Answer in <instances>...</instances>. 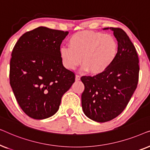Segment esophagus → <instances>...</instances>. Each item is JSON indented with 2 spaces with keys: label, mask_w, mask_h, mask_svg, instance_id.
<instances>
[{
  "label": "esophagus",
  "mask_w": 150,
  "mask_h": 150,
  "mask_svg": "<svg viewBox=\"0 0 150 150\" xmlns=\"http://www.w3.org/2000/svg\"><path fill=\"white\" fill-rule=\"evenodd\" d=\"M80 79H81V76H80L79 74L76 75V81H80Z\"/></svg>",
  "instance_id": "obj_1"
}]
</instances>
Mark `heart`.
Segmentation results:
<instances>
[{"instance_id":"1","label":"heart","mask_w":150,"mask_h":150,"mask_svg":"<svg viewBox=\"0 0 150 150\" xmlns=\"http://www.w3.org/2000/svg\"><path fill=\"white\" fill-rule=\"evenodd\" d=\"M68 47L60 50V58L64 67L74 69L82 61L83 70H89L93 74L106 71L118 53V44L114 37L89 30L73 34L69 39Z\"/></svg>"}]
</instances>
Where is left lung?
Returning a JSON list of instances; mask_svg holds the SVG:
<instances>
[{"instance_id": "1", "label": "left lung", "mask_w": 150, "mask_h": 150, "mask_svg": "<svg viewBox=\"0 0 150 150\" xmlns=\"http://www.w3.org/2000/svg\"><path fill=\"white\" fill-rule=\"evenodd\" d=\"M110 28L118 42L115 60L104 72L81 78L85 85L81 96L83 112L97 122H108L122 113L139 81V57L134 44L122 28Z\"/></svg>"}]
</instances>
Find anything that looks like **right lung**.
Returning a JSON list of instances; mask_svg holds the SVG:
<instances>
[{
    "instance_id": "add662e5",
    "label": "right lung",
    "mask_w": 150,
    "mask_h": 150,
    "mask_svg": "<svg viewBox=\"0 0 150 150\" xmlns=\"http://www.w3.org/2000/svg\"><path fill=\"white\" fill-rule=\"evenodd\" d=\"M68 31L44 26L25 33L13 47L9 82L18 104L30 117L44 120L59 110L61 98L75 81L63 66L60 47Z\"/></svg>"
}]
</instances>
